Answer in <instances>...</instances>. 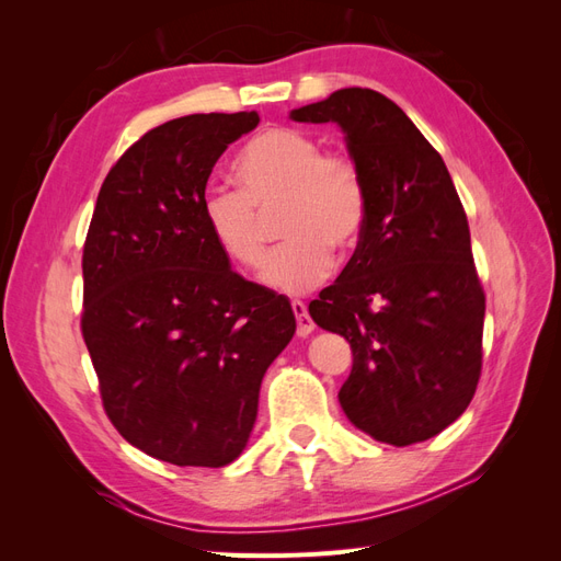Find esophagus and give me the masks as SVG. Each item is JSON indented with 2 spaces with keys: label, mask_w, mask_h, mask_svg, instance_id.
Returning a JSON list of instances; mask_svg holds the SVG:
<instances>
[{
  "label": "esophagus",
  "mask_w": 561,
  "mask_h": 561,
  "mask_svg": "<svg viewBox=\"0 0 561 561\" xmlns=\"http://www.w3.org/2000/svg\"><path fill=\"white\" fill-rule=\"evenodd\" d=\"M293 311H295V318H297V334L299 336H309L313 332V320L307 313V304L295 299L293 301Z\"/></svg>",
  "instance_id": "1"
}]
</instances>
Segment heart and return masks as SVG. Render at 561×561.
I'll list each match as a JSON object with an SVG mask.
<instances>
[{
    "label": "heart",
    "mask_w": 561,
    "mask_h": 561,
    "mask_svg": "<svg viewBox=\"0 0 561 561\" xmlns=\"http://www.w3.org/2000/svg\"><path fill=\"white\" fill-rule=\"evenodd\" d=\"M239 192L213 190L203 198L210 239L227 257L257 268L266 254L264 217L280 208L285 243L271 254L262 280L278 293H307L330 276L332 250L360 241L367 222V184L348 154L325 151L313 135L271 128L233 161Z\"/></svg>",
    "instance_id": "heart-1"
}]
</instances>
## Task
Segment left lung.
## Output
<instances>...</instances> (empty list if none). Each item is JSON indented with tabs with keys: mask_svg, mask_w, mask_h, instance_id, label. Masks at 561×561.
Instances as JSON below:
<instances>
[{
	"mask_svg": "<svg viewBox=\"0 0 561 561\" xmlns=\"http://www.w3.org/2000/svg\"><path fill=\"white\" fill-rule=\"evenodd\" d=\"M290 118L342 128L367 184L358 248L309 304L353 351L339 402L379 443H423L466 412L482 369L484 293L461 198L443 157L377 91H334Z\"/></svg>",
	"mask_w": 561,
	"mask_h": 561,
	"instance_id": "left-lung-1",
	"label": "left lung"
}]
</instances>
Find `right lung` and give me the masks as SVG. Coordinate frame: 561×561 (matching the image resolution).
<instances>
[{
	"label": "right lung",
	"instance_id": "obj_1",
	"mask_svg": "<svg viewBox=\"0 0 561 561\" xmlns=\"http://www.w3.org/2000/svg\"><path fill=\"white\" fill-rule=\"evenodd\" d=\"M257 112L190 114L145 133L100 186L83 245L81 332L126 443L173 466L222 468L248 445L290 301L231 271L203 198Z\"/></svg>",
	"mask_w": 561,
	"mask_h": 561
}]
</instances>
